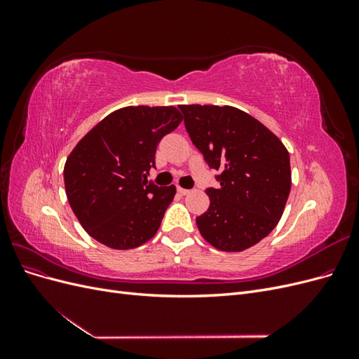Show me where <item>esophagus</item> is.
<instances>
[{"mask_svg":"<svg viewBox=\"0 0 359 359\" xmlns=\"http://www.w3.org/2000/svg\"><path fill=\"white\" fill-rule=\"evenodd\" d=\"M178 193H180V194H182V196H184V194H189V193H190V190H187V189H182V187H178Z\"/></svg>","mask_w":359,"mask_h":359,"instance_id":"esophagus-1","label":"esophagus"}]
</instances>
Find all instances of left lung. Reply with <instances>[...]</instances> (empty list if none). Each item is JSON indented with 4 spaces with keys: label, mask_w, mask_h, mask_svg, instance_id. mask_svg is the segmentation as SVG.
<instances>
[{
    "label": "left lung",
    "mask_w": 359,
    "mask_h": 359,
    "mask_svg": "<svg viewBox=\"0 0 359 359\" xmlns=\"http://www.w3.org/2000/svg\"><path fill=\"white\" fill-rule=\"evenodd\" d=\"M184 124L217 175L210 208L196 217L201 235L222 252H243L277 226L290 191V158L281 140L232 106L181 104Z\"/></svg>",
    "instance_id": "8db88e82"
}]
</instances>
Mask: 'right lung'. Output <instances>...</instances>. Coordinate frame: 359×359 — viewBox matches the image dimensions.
<instances>
[{"label": "right lung", "mask_w": 359, "mask_h": 359, "mask_svg": "<svg viewBox=\"0 0 359 359\" xmlns=\"http://www.w3.org/2000/svg\"><path fill=\"white\" fill-rule=\"evenodd\" d=\"M182 115L173 106H127L103 118L73 148L64 165L69 203L90 236L115 250L153 238L175 186L147 180L156 149Z\"/></svg>", "instance_id": "1"}]
</instances>
